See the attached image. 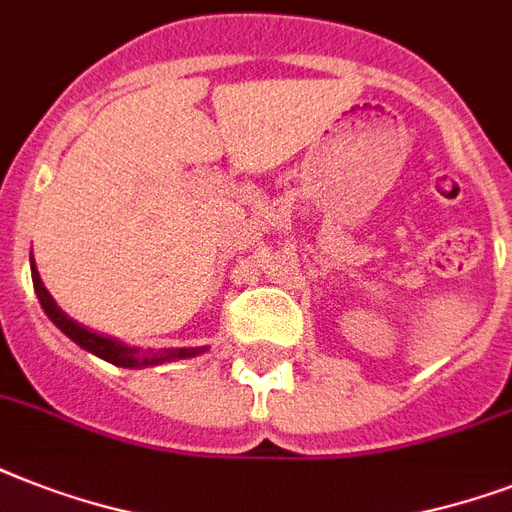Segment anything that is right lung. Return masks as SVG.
<instances>
[{"mask_svg": "<svg viewBox=\"0 0 512 512\" xmlns=\"http://www.w3.org/2000/svg\"><path fill=\"white\" fill-rule=\"evenodd\" d=\"M31 279H34V292L36 297H39V303H42L44 313H47V319H50L52 324L63 332V335L71 337L79 348L90 350V353H95V356L108 361V364L124 366V369H143V366H156V364H164V361H175V358H193L207 350V348L143 350V348H132V345H124V342L114 340V337L98 335V332H92V329L76 324L74 319H68L66 313L60 311L58 303L52 300V295L47 292L42 279H39L34 257H31Z\"/></svg>", "mask_w": 512, "mask_h": 512, "instance_id": "add662e5", "label": "right lung"}]
</instances>
